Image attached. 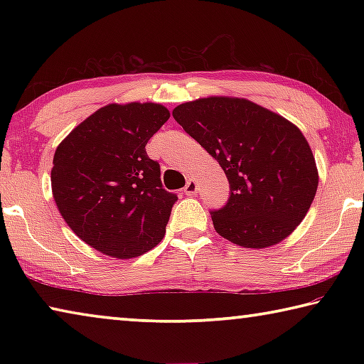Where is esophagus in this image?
Segmentation results:
<instances>
[{"mask_svg":"<svg viewBox=\"0 0 364 364\" xmlns=\"http://www.w3.org/2000/svg\"><path fill=\"white\" fill-rule=\"evenodd\" d=\"M197 193V181L194 178H189L186 186H184V194L186 196H194Z\"/></svg>","mask_w":364,"mask_h":364,"instance_id":"esophagus-1","label":"esophagus"}]
</instances>
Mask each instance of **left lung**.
<instances>
[{"instance_id": "left-lung-1", "label": "left lung", "mask_w": 364, "mask_h": 364, "mask_svg": "<svg viewBox=\"0 0 364 364\" xmlns=\"http://www.w3.org/2000/svg\"><path fill=\"white\" fill-rule=\"evenodd\" d=\"M173 119L217 160L230 199L212 212L220 236L264 249L292 234L318 189L311 147L292 122L244 97L210 96L180 104Z\"/></svg>"}]
</instances>
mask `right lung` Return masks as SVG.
<instances>
[{"mask_svg": "<svg viewBox=\"0 0 364 364\" xmlns=\"http://www.w3.org/2000/svg\"><path fill=\"white\" fill-rule=\"evenodd\" d=\"M170 119L162 104H109L63 139L51 188L70 230L114 258H133L162 241L178 197L160 181L146 144Z\"/></svg>", "mask_w": 364, "mask_h": 364, "instance_id": "1", "label": "right lung"}]
</instances>
